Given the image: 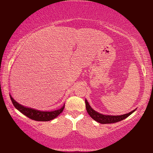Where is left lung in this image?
Masks as SVG:
<instances>
[{
    "mask_svg": "<svg viewBox=\"0 0 153 153\" xmlns=\"http://www.w3.org/2000/svg\"><path fill=\"white\" fill-rule=\"evenodd\" d=\"M86 103V111L91 117L96 122L100 123V124H111V123H116L122 121L123 120L126 119V117H128L130 115H131L135 110H133L131 112L128 113L124 114L122 115H105L100 114L99 113L95 111L90 106L89 104L87 102V100H85Z\"/></svg>",
    "mask_w": 153,
    "mask_h": 153,
    "instance_id": "left-lung-1",
    "label": "left lung"
}]
</instances>
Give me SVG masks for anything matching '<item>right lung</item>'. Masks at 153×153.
I'll use <instances>...</instances> for the list:
<instances>
[{"mask_svg":"<svg viewBox=\"0 0 153 153\" xmlns=\"http://www.w3.org/2000/svg\"><path fill=\"white\" fill-rule=\"evenodd\" d=\"M10 98L11 102L15 106V108L18 109L20 113L24 114L25 115L28 117L30 119L36 121H40V122H47V121H50L53 120L56 118L57 116H58L62 112L64 108H65V105L62 108L58 109V110L51 111V112H48V111H40L35 109H32L30 108H27L23 106L20 105L15 101L12 98V97L10 95Z\"/></svg>","mask_w":153,"mask_h":153,"instance_id":"right-lung-1","label":"right lung"}]
</instances>
